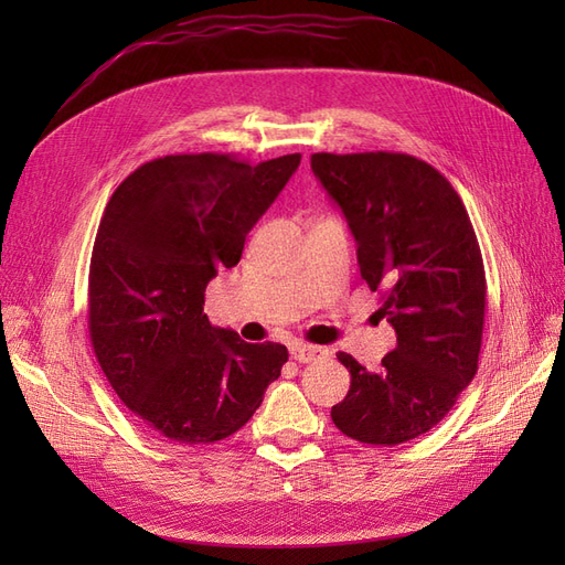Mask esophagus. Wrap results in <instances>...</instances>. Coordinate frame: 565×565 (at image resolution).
Segmentation results:
<instances>
[{"mask_svg":"<svg viewBox=\"0 0 565 565\" xmlns=\"http://www.w3.org/2000/svg\"><path fill=\"white\" fill-rule=\"evenodd\" d=\"M289 353H292L297 363H313V361H318V358L328 355V351H324L322 347H313V344H292Z\"/></svg>","mask_w":565,"mask_h":565,"instance_id":"34e87169","label":"esophagus"}]
</instances>
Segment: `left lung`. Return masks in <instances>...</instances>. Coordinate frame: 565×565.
Returning a JSON list of instances; mask_svg holds the SVG:
<instances>
[{"label":"left lung","mask_w":565,"mask_h":565,"mask_svg":"<svg viewBox=\"0 0 565 565\" xmlns=\"http://www.w3.org/2000/svg\"><path fill=\"white\" fill-rule=\"evenodd\" d=\"M311 169L344 212L361 276L382 292L396 349L380 372L337 353L351 372L332 407L341 434L398 446L446 417L478 370L486 270L465 202L438 169L405 152H316Z\"/></svg>","instance_id":"obj_1"}]
</instances>
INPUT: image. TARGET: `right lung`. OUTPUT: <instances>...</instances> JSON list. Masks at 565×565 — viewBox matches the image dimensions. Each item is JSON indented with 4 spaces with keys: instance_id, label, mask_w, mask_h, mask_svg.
Masks as SVG:
<instances>
[{
    "instance_id": "add662e5",
    "label": "right lung",
    "mask_w": 565,
    "mask_h": 565,
    "mask_svg": "<svg viewBox=\"0 0 565 565\" xmlns=\"http://www.w3.org/2000/svg\"><path fill=\"white\" fill-rule=\"evenodd\" d=\"M299 152L249 164L224 152L164 156L106 204L89 266V337L110 386L148 431L181 446L249 422L287 363L282 344L212 328L204 289L297 172Z\"/></svg>"
}]
</instances>
